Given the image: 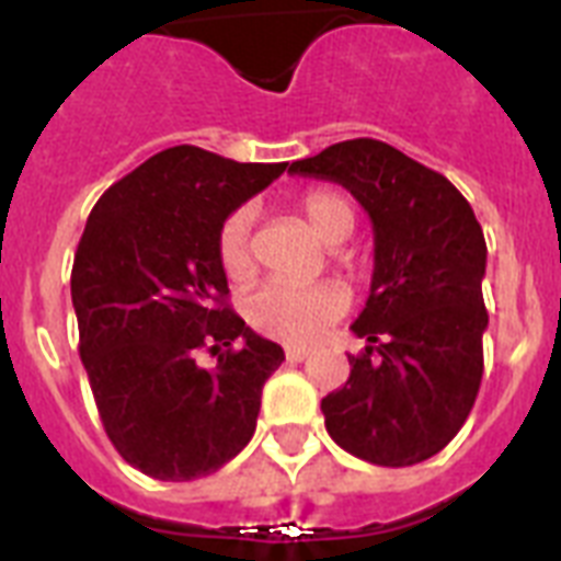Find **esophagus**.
I'll list each match as a JSON object with an SVG mask.
<instances>
[{
    "label": "esophagus",
    "instance_id": "obj_1",
    "mask_svg": "<svg viewBox=\"0 0 561 561\" xmlns=\"http://www.w3.org/2000/svg\"><path fill=\"white\" fill-rule=\"evenodd\" d=\"M285 358L294 360V364H299V360L308 358V350H302V346H288V350H285Z\"/></svg>",
    "mask_w": 561,
    "mask_h": 561
}]
</instances>
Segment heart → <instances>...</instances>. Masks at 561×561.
I'll list each match as a JSON object with an SVG mask.
<instances>
[{"label": "heart", "mask_w": 561, "mask_h": 561, "mask_svg": "<svg viewBox=\"0 0 561 561\" xmlns=\"http://www.w3.org/2000/svg\"><path fill=\"white\" fill-rule=\"evenodd\" d=\"M299 218L323 244L334 247L346 241L355 229V206L346 194L334 188H311L297 201ZM218 264L229 282H250L255 276V244H253V211H229L218 229ZM334 262L343 273L360 276L364 259L355 253H334ZM350 308V294L341 282H314L306 288L271 282L244 302V314L255 332L282 343H314L320 334L341 320Z\"/></svg>", "instance_id": "obj_1"}]
</instances>
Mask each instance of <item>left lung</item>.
Listing matches in <instances>:
<instances>
[{
    "label": "left lung",
    "instance_id": "left-lung-1",
    "mask_svg": "<svg viewBox=\"0 0 561 561\" xmlns=\"http://www.w3.org/2000/svg\"><path fill=\"white\" fill-rule=\"evenodd\" d=\"M341 183L369 211L375 271L352 332L350 381L323 399L325 431L375 466H413L451 443L483 378L486 241L451 180L378 139H346L290 165Z\"/></svg>",
    "mask_w": 561,
    "mask_h": 561
}]
</instances>
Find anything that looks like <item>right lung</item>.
Here are the masks:
<instances>
[{
	"label": "right lung",
	"mask_w": 561,
	"mask_h": 561,
	"mask_svg": "<svg viewBox=\"0 0 561 561\" xmlns=\"http://www.w3.org/2000/svg\"><path fill=\"white\" fill-rule=\"evenodd\" d=\"M285 169L178 145L113 183L87 218L72 264L78 352L110 443L148 478L211 474L253 436L285 352L229 308L215 241ZM201 348L219 355L215 370L196 364Z\"/></svg>",
	"instance_id": "add662e5"
}]
</instances>
